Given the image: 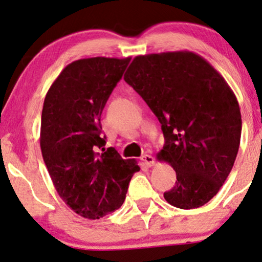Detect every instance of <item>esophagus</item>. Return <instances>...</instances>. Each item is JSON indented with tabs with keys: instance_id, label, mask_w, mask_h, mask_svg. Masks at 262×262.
I'll return each mask as SVG.
<instances>
[{
	"instance_id": "obj_1",
	"label": "esophagus",
	"mask_w": 262,
	"mask_h": 262,
	"mask_svg": "<svg viewBox=\"0 0 262 262\" xmlns=\"http://www.w3.org/2000/svg\"><path fill=\"white\" fill-rule=\"evenodd\" d=\"M141 160H142V162H144L145 165L148 166V167H151V166L155 165V158H153L151 155H144V156L141 157Z\"/></svg>"
}]
</instances>
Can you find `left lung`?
Segmentation results:
<instances>
[{
  "instance_id": "obj_1",
  "label": "left lung",
  "mask_w": 262,
  "mask_h": 262,
  "mask_svg": "<svg viewBox=\"0 0 262 262\" xmlns=\"http://www.w3.org/2000/svg\"><path fill=\"white\" fill-rule=\"evenodd\" d=\"M158 118L165 145L157 155L176 171L164 198L190 210L207 204L235 163L242 120L225 79L200 55L170 51L137 56L124 74Z\"/></svg>"
}]
</instances>
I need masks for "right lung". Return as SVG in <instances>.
I'll return each mask as SVG.
<instances>
[{
  "label": "right lung",
  "mask_w": 262,
  "mask_h": 262,
  "mask_svg": "<svg viewBox=\"0 0 262 262\" xmlns=\"http://www.w3.org/2000/svg\"><path fill=\"white\" fill-rule=\"evenodd\" d=\"M130 61L91 57L69 63L44 99L40 148L55 189L76 214L99 219L123 204L137 160L107 149L100 116Z\"/></svg>",
  "instance_id": "right-lung-1"
}]
</instances>
